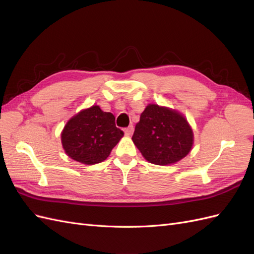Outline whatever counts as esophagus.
Masks as SVG:
<instances>
[{"instance_id": "34e87169", "label": "esophagus", "mask_w": 254, "mask_h": 254, "mask_svg": "<svg viewBox=\"0 0 254 254\" xmlns=\"http://www.w3.org/2000/svg\"><path fill=\"white\" fill-rule=\"evenodd\" d=\"M124 132H125V135H130L132 132H133V126H129L127 128L124 129Z\"/></svg>"}]
</instances>
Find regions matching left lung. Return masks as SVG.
<instances>
[{"instance_id":"1","label":"left lung","mask_w":254,"mask_h":254,"mask_svg":"<svg viewBox=\"0 0 254 254\" xmlns=\"http://www.w3.org/2000/svg\"><path fill=\"white\" fill-rule=\"evenodd\" d=\"M193 137L182 114L165 107L148 105L135 125L132 141L148 162L168 165L188 155Z\"/></svg>"}]
</instances>
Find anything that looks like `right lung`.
<instances>
[{
    "label": "right lung",
    "instance_id": "add662e5",
    "mask_svg": "<svg viewBox=\"0 0 254 254\" xmlns=\"http://www.w3.org/2000/svg\"><path fill=\"white\" fill-rule=\"evenodd\" d=\"M123 135L124 132L115 126L112 113L92 106L66 123L61 142L68 157L92 165L106 160Z\"/></svg>",
    "mask_w": 254,
    "mask_h": 254
}]
</instances>
